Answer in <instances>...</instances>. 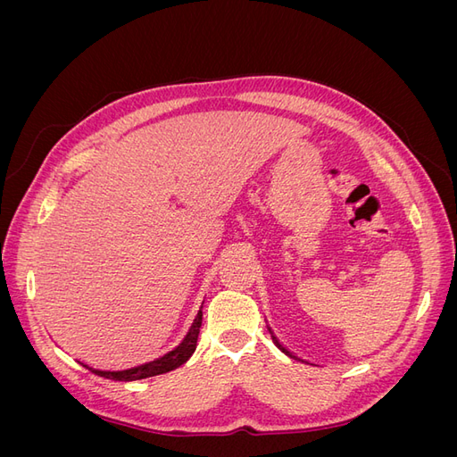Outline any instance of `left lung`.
Listing matches in <instances>:
<instances>
[{
	"label": "left lung",
	"instance_id": "1",
	"mask_svg": "<svg viewBox=\"0 0 457 457\" xmlns=\"http://www.w3.org/2000/svg\"><path fill=\"white\" fill-rule=\"evenodd\" d=\"M269 331H270V328H269ZM270 336H272V341H274V343H276V347H278V349H280V351H282V353H286V354H287V356H289V358H295V361H301V358H297V356H295V354H292V353H289V351H287V349H286V347H284V345H282V343H280V341H278V339H276V337H274V334H272V331H270ZM301 362H305V361H301Z\"/></svg>",
	"mask_w": 457,
	"mask_h": 457
}]
</instances>
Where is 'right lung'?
Instances as JSON below:
<instances>
[{"label": "right lung", "mask_w": 457, "mask_h": 457, "mask_svg": "<svg viewBox=\"0 0 457 457\" xmlns=\"http://www.w3.org/2000/svg\"><path fill=\"white\" fill-rule=\"evenodd\" d=\"M200 328H202V311L198 312L195 324H192L187 337L183 339V343L179 345L177 349H173L168 354H163L162 358H156V361L141 364V366H135V368H129V370L108 371V370H95V368H91L84 362H79V364L86 366L93 373H96V376L106 378V379H114V381H137V379H146V378H152V376H160V373H168V371H171L179 366H183L188 361L192 353L196 351Z\"/></svg>", "instance_id": "right-lung-1"}]
</instances>
